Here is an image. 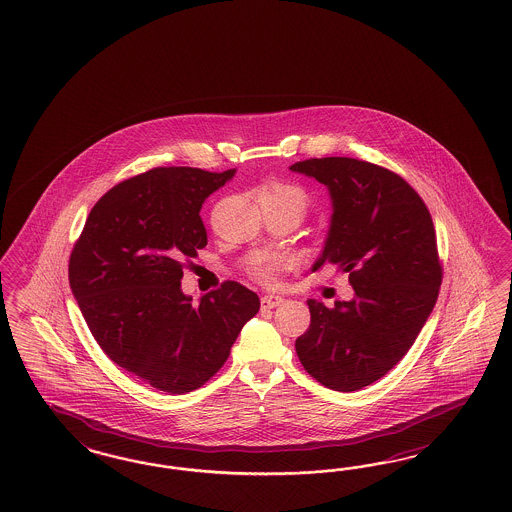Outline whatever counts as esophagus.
Instances as JSON below:
<instances>
[{
    "label": "esophagus",
    "mask_w": 512,
    "mask_h": 512,
    "mask_svg": "<svg viewBox=\"0 0 512 512\" xmlns=\"http://www.w3.org/2000/svg\"><path fill=\"white\" fill-rule=\"evenodd\" d=\"M282 303L281 296H264L262 297V307L264 309H275V307H279Z\"/></svg>",
    "instance_id": "1"
}]
</instances>
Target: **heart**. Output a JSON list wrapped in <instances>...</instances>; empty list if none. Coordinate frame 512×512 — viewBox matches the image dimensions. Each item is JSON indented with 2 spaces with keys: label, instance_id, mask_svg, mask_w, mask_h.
Masks as SVG:
<instances>
[{
  "label": "heart",
  "instance_id": "1",
  "mask_svg": "<svg viewBox=\"0 0 512 512\" xmlns=\"http://www.w3.org/2000/svg\"><path fill=\"white\" fill-rule=\"evenodd\" d=\"M265 198L281 199L284 203H290L294 205L297 211L301 215H305L307 207H309V196L307 192L297 186V184H286V182H279V184H273L267 192H265ZM273 273H275V264H264L260 267H256L254 271V277L258 281L271 282L273 281Z\"/></svg>",
  "mask_w": 512,
  "mask_h": 512
}]
</instances>
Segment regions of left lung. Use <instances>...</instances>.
Here are the masks:
<instances>
[{
    "label": "left lung",
    "instance_id": "8db88e82",
    "mask_svg": "<svg viewBox=\"0 0 512 512\" xmlns=\"http://www.w3.org/2000/svg\"><path fill=\"white\" fill-rule=\"evenodd\" d=\"M330 190L328 239L313 271L335 264L354 299L330 309L309 299L297 358L320 384L354 392L384 377L413 347L435 307L443 267L426 203L397 173L356 158L290 165Z\"/></svg>",
    "mask_w": 512,
    "mask_h": 512
}]
</instances>
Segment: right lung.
Listing matches in <instances>:
<instances>
[{"instance_id": "1", "label": "right lung", "mask_w": 512, "mask_h": 512, "mask_svg": "<svg viewBox=\"0 0 512 512\" xmlns=\"http://www.w3.org/2000/svg\"><path fill=\"white\" fill-rule=\"evenodd\" d=\"M154 167L92 207L69 258V286L101 350L137 379L186 394L215 375L260 297L228 281L192 305L184 260L207 245L201 205L233 177Z\"/></svg>"}]
</instances>
